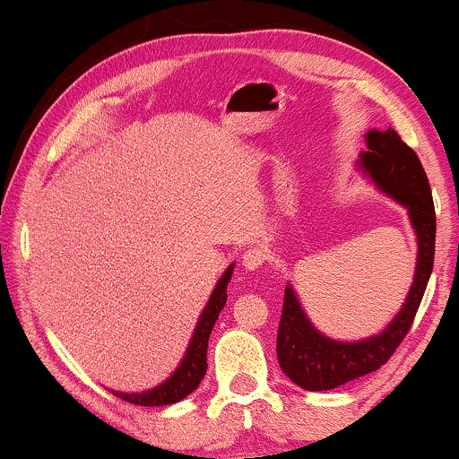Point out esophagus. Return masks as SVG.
Returning a JSON list of instances; mask_svg holds the SVG:
<instances>
[{"label":"esophagus","instance_id":"1","mask_svg":"<svg viewBox=\"0 0 459 459\" xmlns=\"http://www.w3.org/2000/svg\"><path fill=\"white\" fill-rule=\"evenodd\" d=\"M267 261V250L263 247H250L242 256V263L247 269H259Z\"/></svg>","mask_w":459,"mask_h":459}]
</instances>
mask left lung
Masks as SVG:
<instances>
[{
	"label": "left lung",
	"instance_id": "1",
	"mask_svg": "<svg viewBox=\"0 0 459 459\" xmlns=\"http://www.w3.org/2000/svg\"><path fill=\"white\" fill-rule=\"evenodd\" d=\"M366 140L368 152L361 154V167L380 186V190L410 209L418 234L416 278L394 322L388 324L382 334L361 342H336L319 334L305 317L292 288L286 286L275 351L281 372L305 391H330L385 366L416 319L435 263V203L418 154L394 129L369 131Z\"/></svg>",
	"mask_w": 459,
	"mask_h": 459
}]
</instances>
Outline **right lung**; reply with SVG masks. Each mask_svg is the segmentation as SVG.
<instances>
[{
	"mask_svg": "<svg viewBox=\"0 0 459 459\" xmlns=\"http://www.w3.org/2000/svg\"><path fill=\"white\" fill-rule=\"evenodd\" d=\"M231 272L234 267H230L228 272L223 273V278L217 281V288L212 290L209 305L204 307L203 316H200V322L196 325V332H194V338L190 342V349L181 361L171 378L162 382L160 386L152 388L148 393H137V394H125V393H115L117 397L134 405H171L178 403V401L186 399L192 391H196L200 380L204 378L206 374V349H209V336L212 332V325H215L219 311L223 309L225 300H228V281L231 280Z\"/></svg>",
	"mask_w": 459,
	"mask_h": 459,
	"instance_id": "obj_1",
	"label": "right lung"
}]
</instances>
